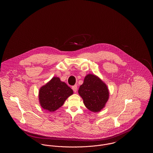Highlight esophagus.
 Wrapping results in <instances>:
<instances>
[{
  "label": "esophagus",
  "mask_w": 153,
  "mask_h": 153,
  "mask_svg": "<svg viewBox=\"0 0 153 153\" xmlns=\"http://www.w3.org/2000/svg\"><path fill=\"white\" fill-rule=\"evenodd\" d=\"M72 88V89H73V91L74 92H77V85H73Z\"/></svg>",
  "instance_id": "34e87169"
}]
</instances>
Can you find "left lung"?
Wrapping results in <instances>:
<instances>
[{
	"label": "left lung",
	"instance_id": "left-lung-1",
	"mask_svg": "<svg viewBox=\"0 0 153 153\" xmlns=\"http://www.w3.org/2000/svg\"><path fill=\"white\" fill-rule=\"evenodd\" d=\"M78 92L85 107L94 112L100 111L109 98V91L106 84L92 74H88L85 77Z\"/></svg>",
	"mask_w": 153,
	"mask_h": 153
}]
</instances>
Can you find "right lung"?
Here are the masks:
<instances>
[{"instance_id": "1", "label": "right lung", "mask_w": 153, "mask_h": 153, "mask_svg": "<svg viewBox=\"0 0 153 153\" xmlns=\"http://www.w3.org/2000/svg\"><path fill=\"white\" fill-rule=\"evenodd\" d=\"M73 94V90L65 82L54 77L40 88L39 101L43 109L54 112L61 107L66 99Z\"/></svg>"}]
</instances>
